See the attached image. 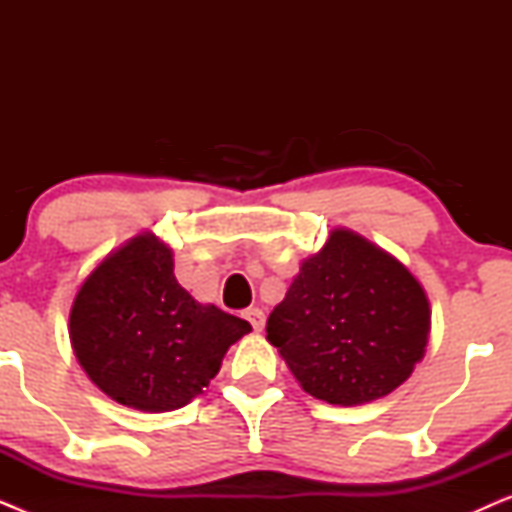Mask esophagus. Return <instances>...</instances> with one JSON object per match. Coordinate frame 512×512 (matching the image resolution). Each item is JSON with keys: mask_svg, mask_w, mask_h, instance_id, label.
<instances>
[{"mask_svg": "<svg viewBox=\"0 0 512 512\" xmlns=\"http://www.w3.org/2000/svg\"><path fill=\"white\" fill-rule=\"evenodd\" d=\"M244 319H247L249 324L254 326L256 333L263 331V326H265V314H263V310H258V307H249V310L244 312Z\"/></svg>", "mask_w": 512, "mask_h": 512, "instance_id": "obj_1", "label": "esophagus"}]
</instances>
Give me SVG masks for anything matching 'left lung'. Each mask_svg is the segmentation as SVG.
Returning a JSON list of instances; mask_svg holds the SVG:
<instances>
[{"instance_id":"8db88e82","label":"left lung","mask_w":512,"mask_h":512,"mask_svg":"<svg viewBox=\"0 0 512 512\" xmlns=\"http://www.w3.org/2000/svg\"><path fill=\"white\" fill-rule=\"evenodd\" d=\"M265 331L307 394L361 405L412 375L429 342L431 312L405 265L338 228L300 265Z\"/></svg>"}]
</instances>
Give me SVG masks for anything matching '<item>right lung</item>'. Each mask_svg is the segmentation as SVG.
<instances>
[{
	"label": "right lung",
	"mask_w": 512,
	"mask_h": 512,
	"mask_svg": "<svg viewBox=\"0 0 512 512\" xmlns=\"http://www.w3.org/2000/svg\"><path fill=\"white\" fill-rule=\"evenodd\" d=\"M249 331V321L200 305L174 277L172 251L151 233L104 258L69 314L74 354L90 380L144 412L191 403Z\"/></svg>",
	"instance_id": "right-lung-1"
}]
</instances>
